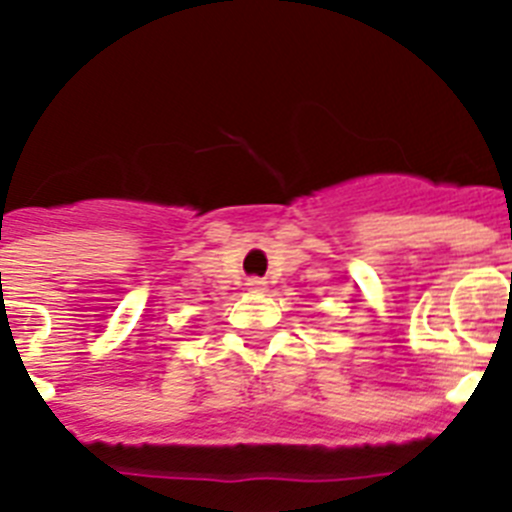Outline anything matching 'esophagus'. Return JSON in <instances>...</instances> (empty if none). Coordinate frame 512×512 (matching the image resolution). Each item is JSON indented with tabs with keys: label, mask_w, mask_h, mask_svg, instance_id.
<instances>
[{
	"label": "esophagus",
	"mask_w": 512,
	"mask_h": 512,
	"mask_svg": "<svg viewBox=\"0 0 512 512\" xmlns=\"http://www.w3.org/2000/svg\"><path fill=\"white\" fill-rule=\"evenodd\" d=\"M248 289L251 292H266V282L264 279H248Z\"/></svg>",
	"instance_id": "34e87169"
}]
</instances>
